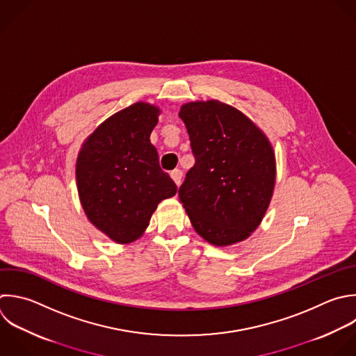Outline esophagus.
Returning a JSON list of instances; mask_svg holds the SVG:
<instances>
[{"mask_svg": "<svg viewBox=\"0 0 356 356\" xmlns=\"http://www.w3.org/2000/svg\"><path fill=\"white\" fill-rule=\"evenodd\" d=\"M182 170H179V168H175L174 171H171V178L174 179V182L177 184V186H179L181 185V181H182Z\"/></svg>", "mask_w": 356, "mask_h": 356, "instance_id": "esophagus-1", "label": "esophagus"}]
</instances>
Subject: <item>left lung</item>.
Here are the masks:
<instances>
[{
	"label": "left lung",
	"instance_id": "obj_1",
	"mask_svg": "<svg viewBox=\"0 0 356 356\" xmlns=\"http://www.w3.org/2000/svg\"><path fill=\"white\" fill-rule=\"evenodd\" d=\"M193 167L178 195L196 232L216 246L253 232L273 195L275 159L264 134L241 111L217 100L184 104Z\"/></svg>",
	"mask_w": 356,
	"mask_h": 356
}]
</instances>
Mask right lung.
Instances as JSON below:
<instances>
[{"mask_svg": "<svg viewBox=\"0 0 356 356\" xmlns=\"http://www.w3.org/2000/svg\"><path fill=\"white\" fill-rule=\"evenodd\" d=\"M159 108L136 103L106 120L83 143L76 161L88 218L118 243L139 238L157 204L177 193L159 164L150 134Z\"/></svg>", "mask_w": 356, "mask_h": 356, "instance_id": "obj_1", "label": "right lung"}]
</instances>
